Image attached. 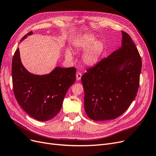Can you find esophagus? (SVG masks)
I'll return each mask as SVG.
<instances>
[{"label":"esophagus","mask_w":156,"mask_h":156,"mask_svg":"<svg viewBox=\"0 0 156 156\" xmlns=\"http://www.w3.org/2000/svg\"><path fill=\"white\" fill-rule=\"evenodd\" d=\"M76 79H77V80H81V78H82V73H80V72H78L77 73H76Z\"/></svg>","instance_id":"34e87169"}]
</instances>
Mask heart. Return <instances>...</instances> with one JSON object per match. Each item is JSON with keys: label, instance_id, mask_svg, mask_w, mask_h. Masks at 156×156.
Listing matches in <instances>:
<instances>
[{"label": "heart", "instance_id": "heart-1", "mask_svg": "<svg viewBox=\"0 0 156 156\" xmlns=\"http://www.w3.org/2000/svg\"><path fill=\"white\" fill-rule=\"evenodd\" d=\"M74 48L77 50H85L83 54L82 60L87 66L96 64L105 50V44L101 40L96 41V38L92 35H86L76 40L74 42ZM68 57L71 53L67 52Z\"/></svg>", "mask_w": 156, "mask_h": 156}]
</instances>
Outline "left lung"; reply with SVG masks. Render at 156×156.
I'll return each instance as SVG.
<instances>
[{
    "label": "left lung",
    "mask_w": 156,
    "mask_h": 156,
    "mask_svg": "<svg viewBox=\"0 0 156 156\" xmlns=\"http://www.w3.org/2000/svg\"><path fill=\"white\" fill-rule=\"evenodd\" d=\"M121 48L87 69L82 82L85 111L90 119H115L130 106L140 85L142 62L136 45L122 31ZM123 66V69L120 70Z\"/></svg>",
    "instance_id": "8db88e82"
}]
</instances>
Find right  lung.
Here are the masks:
<instances>
[{
  "label": "right lung",
  "mask_w": 156,
  "mask_h": 156,
  "mask_svg": "<svg viewBox=\"0 0 156 156\" xmlns=\"http://www.w3.org/2000/svg\"><path fill=\"white\" fill-rule=\"evenodd\" d=\"M32 34L25 35L22 39ZM13 92L16 101L30 116L39 121L53 119L59 113L69 88L76 80L75 67H57L46 75H35L27 70L20 60L19 48L12 60Z\"/></svg>",
  "instance_id": "obj_1"
}]
</instances>
